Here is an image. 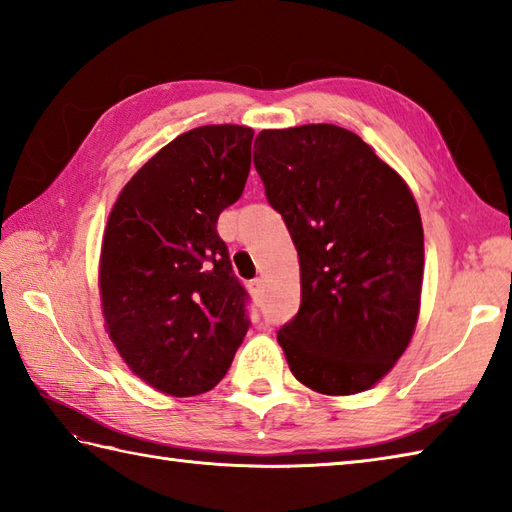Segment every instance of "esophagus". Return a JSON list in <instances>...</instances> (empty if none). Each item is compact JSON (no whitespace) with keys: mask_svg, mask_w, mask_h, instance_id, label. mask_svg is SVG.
I'll list each match as a JSON object with an SVG mask.
<instances>
[{"mask_svg":"<svg viewBox=\"0 0 512 512\" xmlns=\"http://www.w3.org/2000/svg\"><path fill=\"white\" fill-rule=\"evenodd\" d=\"M262 288H264V279L262 277H257V279H253L248 284V290H250V295H253V297H259V292H262Z\"/></svg>","mask_w":512,"mask_h":512,"instance_id":"34e87169","label":"esophagus"}]
</instances>
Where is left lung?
<instances>
[{
    "instance_id": "8db88e82",
    "label": "left lung",
    "mask_w": 512,
    "mask_h": 512,
    "mask_svg": "<svg viewBox=\"0 0 512 512\" xmlns=\"http://www.w3.org/2000/svg\"><path fill=\"white\" fill-rule=\"evenodd\" d=\"M255 145L266 198L299 253L301 308L277 332L290 372L325 396L374 387L418 323V204L407 182L350 129H264Z\"/></svg>"
}]
</instances>
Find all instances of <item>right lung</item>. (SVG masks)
Here are the masks:
<instances>
[{
  "label": "right lung",
  "instance_id": "right-lung-1",
  "mask_svg": "<svg viewBox=\"0 0 512 512\" xmlns=\"http://www.w3.org/2000/svg\"><path fill=\"white\" fill-rule=\"evenodd\" d=\"M253 134L244 125L180 134L134 173L107 217L105 330L127 367L167 396L213 389L248 330L246 290L215 226L244 191Z\"/></svg>",
  "mask_w": 512,
  "mask_h": 512
}]
</instances>
